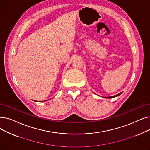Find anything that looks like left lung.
<instances>
[{
    "label": "left lung",
    "mask_w": 150,
    "mask_h": 150,
    "mask_svg": "<svg viewBox=\"0 0 150 150\" xmlns=\"http://www.w3.org/2000/svg\"><path fill=\"white\" fill-rule=\"evenodd\" d=\"M121 94H122V93H119V94H118L115 95V96H110V97H105V98H107V99H111V98H114V97H117V96H120Z\"/></svg>",
    "instance_id": "left-lung-1"
}]
</instances>
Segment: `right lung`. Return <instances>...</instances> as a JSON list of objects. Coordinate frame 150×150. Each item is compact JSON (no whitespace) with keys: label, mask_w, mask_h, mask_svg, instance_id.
I'll use <instances>...</instances> for the list:
<instances>
[{"label":"right lung","mask_w":150,"mask_h":150,"mask_svg":"<svg viewBox=\"0 0 150 150\" xmlns=\"http://www.w3.org/2000/svg\"><path fill=\"white\" fill-rule=\"evenodd\" d=\"M34 101H35V100H34Z\"/></svg>","instance_id":"obj_1"}]
</instances>
